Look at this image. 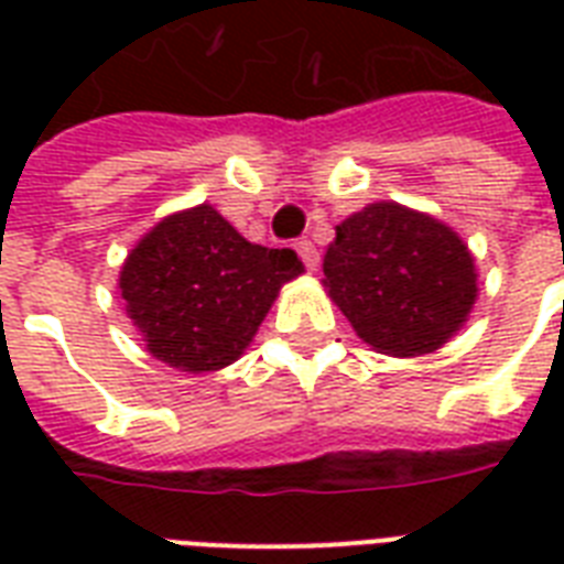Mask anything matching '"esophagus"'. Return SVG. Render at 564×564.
<instances>
[{"instance_id": "1", "label": "esophagus", "mask_w": 564, "mask_h": 564, "mask_svg": "<svg viewBox=\"0 0 564 564\" xmlns=\"http://www.w3.org/2000/svg\"><path fill=\"white\" fill-rule=\"evenodd\" d=\"M295 251H299V257L304 260V265H307L310 272H316V265H318L316 246H313L310 239H299V242H295Z\"/></svg>"}]
</instances>
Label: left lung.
Masks as SVG:
<instances>
[{"label":"left lung","mask_w":564,"mask_h":564,"mask_svg":"<svg viewBox=\"0 0 564 564\" xmlns=\"http://www.w3.org/2000/svg\"><path fill=\"white\" fill-rule=\"evenodd\" d=\"M322 283L362 343L392 357L442 348L477 301L474 257L456 230L394 202L336 225Z\"/></svg>","instance_id":"1"}]
</instances>
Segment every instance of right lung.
<instances>
[{"label": "right lung", "instance_id": "obj_1", "mask_svg": "<svg viewBox=\"0 0 564 564\" xmlns=\"http://www.w3.org/2000/svg\"><path fill=\"white\" fill-rule=\"evenodd\" d=\"M301 272L292 248L254 246L198 204L158 221L131 248L119 290L149 354L202 375L242 357L283 283Z\"/></svg>", "mask_w": 564, "mask_h": 564}]
</instances>
